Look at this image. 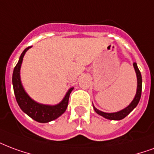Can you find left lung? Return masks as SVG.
I'll list each match as a JSON object with an SVG mask.
<instances>
[{"label":"left lung","instance_id":"1","mask_svg":"<svg viewBox=\"0 0 154 154\" xmlns=\"http://www.w3.org/2000/svg\"><path fill=\"white\" fill-rule=\"evenodd\" d=\"M133 66L135 68V73H136V77H137V89H136V93L133 100L131 101V103H130L129 105L126 107L125 109H122L118 112H104L100 111L99 109H97L93 104V108H94V111L97 112L98 114L102 116L104 118L109 119V120H122L124 118H126L127 115L129 114L130 112H131L133 109H135V107L137 106V104L140 102L141 97V91H142V77H141V73L139 68H138L137 63H133Z\"/></svg>","mask_w":154,"mask_h":154}]
</instances>
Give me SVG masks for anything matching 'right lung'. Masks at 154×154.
<instances>
[{
    "label": "right lung",
    "mask_w": 154,
    "mask_h": 154,
    "mask_svg": "<svg viewBox=\"0 0 154 154\" xmlns=\"http://www.w3.org/2000/svg\"><path fill=\"white\" fill-rule=\"evenodd\" d=\"M32 46H29L23 51V53L19 57V62L14 67L13 77H12L14 91L17 103L19 104V108L22 109L23 112L38 122L46 123L58 118L65 112L68 104L69 95L71 94L72 91L73 90V87L68 89L63 99L60 103L54 105L43 104V103H37L36 101L32 100L28 95V93L25 91L20 78V69H21L23 56L25 53Z\"/></svg>",
    "instance_id": "add662e5"
}]
</instances>
